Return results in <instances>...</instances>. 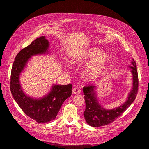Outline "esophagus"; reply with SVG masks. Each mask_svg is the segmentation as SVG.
Segmentation results:
<instances>
[{"mask_svg":"<svg viewBox=\"0 0 149 149\" xmlns=\"http://www.w3.org/2000/svg\"><path fill=\"white\" fill-rule=\"evenodd\" d=\"M72 92L74 93V94H79L81 93V89L79 87H75L72 89Z\"/></svg>","mask_w":149,"mask_h":149,"instance_id":"obj_1","label":"esophagus"}]
</instances>
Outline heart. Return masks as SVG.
Wrapping results in <instances>:
<instances>
[{
	"mask_svg": "<svg viewBox=\"0 0 149 149\" xmlns=\"http://www.w3.org/2000/svg\"><path fill=\"white\" fill-rule=\"evenodd\" d=\"M109 57L106 52H101L97 48L92 47L79 54L76 57V61L80 65L90 64L84 69L83 77L88 80H94L98 78L106 68Z\"/></svg>",
	"mask_w": 149,
	"mask_h": 149,
	"instance_id": "1",
	"label": "heart"
}]
</instances>
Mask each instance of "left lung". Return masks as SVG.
<instances>
[{
  "mask_svg": "<svg viewBox=\"0 0 149 149\" xmlns=\"http://www.w3.org/2000/svg\"><path fill=\"white\" fill-rule=\"evenodd\" d=\"M132 70L133 76V88L129 93L127 99L123 104L113 109L107 110L101 106L97 100L95 91V86L89 85L83 88L84 94L86 109L84 116L87 123L92 127H100L113 122L132 104L135 100L138 90V75L135 61L133 59Z\"/></svg>",
  "mask_w": 149,
  "mask_h": 149,
  "instance_id": "obj_1",
  "label": "left lung"
}]
</instances>
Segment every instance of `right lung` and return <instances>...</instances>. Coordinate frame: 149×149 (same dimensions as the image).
<instances>
[{"label": "right lung", "mask_w": 149, "mask_h": 149, "mask_svg": "<svg viewBox=\"0 0 149 149\" xmlns=\"http://www.w3.org/2000/svg\"><path fill=\"white\" fill-rule=\"evenodd\" d=\"M49 42L42 36L22 49L13 63L10 80L12 95L24 112L37 123H45L56 118L64 101L72 94V84L52 86L50 92L43 98L34 99L26 95L22 89L19 77L31 56L48 52Z\"/></svg>", "instance_id": "obj_1"}]
</instances>
